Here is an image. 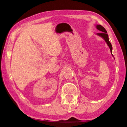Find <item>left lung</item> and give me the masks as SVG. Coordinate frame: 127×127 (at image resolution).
I'll list each match as a JSON object with an SVG mask.
<instances>
[{
    "mask_svg": "<svg viewBox=\"0 0 127 127\" xmlns=\"http://www.w3.org/2000/svg\"><path fill=\"white\" fill-rule=\"evenodd\" d=\"M96 28L97 29H98V30L100 31L101 32V33H97L96 35H97L101 37L102 38L105 40V42H106L107 45H108V46L109 47L110 49V51H111V53L112 54V45L109 41V36L107 34V32L106 31V29H105L102 26L99 25H97L96 26ZM112 56H113V55H112Z\"/></svg>",
    "mask_w": 127,
    "mask_h": 127,
    "instance_id": "left-lung-1",
    "label": "left lung"
}]
</instances>
